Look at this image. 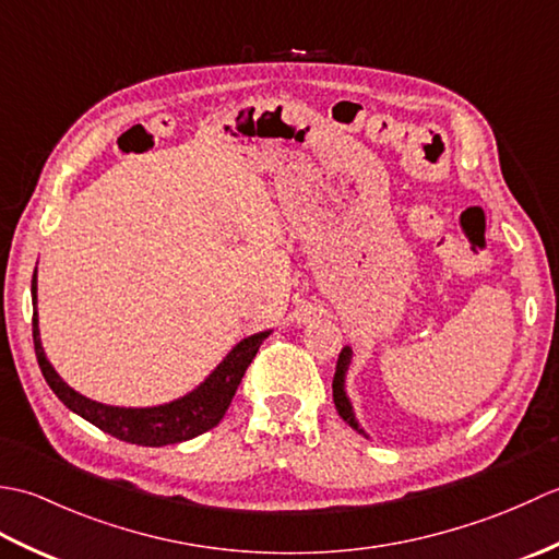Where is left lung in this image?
Listing matches in <instances>:
<instances>
[{
	"label": "left lung",
	"instance_id": "left-lung-1",
	"mask_svg": "<svg viewBox=\"0 0 559 559\" xmlns=\"http://www.w3.org/2000/svg\"><path fill=\"white\" fill-rule=\"evenodd\" d=\"M350 360H353V350L346 346L341 350L338 355V362H336V374H334V403H336V411L343 420H346L353 430H358L360 435H365L362 427L358 425V420H355V413H353V403L346 394V374H348V367H350ZM367 437V435H365Z\"/></svg>",
	"mask_w": 559,
	"mask_h": 559
}]
</instances>
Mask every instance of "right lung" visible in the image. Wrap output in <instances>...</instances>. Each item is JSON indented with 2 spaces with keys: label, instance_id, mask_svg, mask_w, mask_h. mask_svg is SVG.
<instances>
[{
  "label": "right lung",
  "instance_id": "add662e5",
  "mask_svg": "<svg viewBox=\"0 0 559 559\" xmlns=\"http://www.w3.org/2000/svg\"><path fill=\"white\" fill-rule=\"evenodd\" d=\"M35 293H38V278H35L33 273L31 295H33V307H38V295ZM269 334L271 329L242 338L218 362L216 370H213L197 389L189 391V394L151 408H120V406H105V403L81 396L79 391L71 389L64 379L55 372L50 360L45 358V350L40 343L38 310L33 312L35 358H38L45 382L50 384L57 399L62 401L69 411L81 415L83 420L100 427L103 432L139 447H165V444L187 442V439H192L201 432L211 430V427H216L223 420L225 411H228L249 362L254 360L261 341H264Z\"/></svg>",
  "mask_w": 559,
  "mask_h": 559
}]
</instances>
